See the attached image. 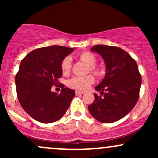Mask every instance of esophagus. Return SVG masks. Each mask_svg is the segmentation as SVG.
<instances>
[{
  "label": "esophagus",
  "mask_w": 158,
  "mask_h": 158,
  "mask_svg": "<svg viewBox=\"0 0 158 158\" xmlns=\"http://www.w3.org/2000/svg\"><path fill=\"white\" fill-rule=\"evenodd\" d=\"M85 93L82 91H79V90H76V95H81V94H84Z\"/></svg>",
  "instance_id": "34e87169"
}]
</instances>
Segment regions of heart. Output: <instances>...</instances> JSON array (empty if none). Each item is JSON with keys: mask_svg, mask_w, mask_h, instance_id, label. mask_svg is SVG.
<instances>
[{"mask_svg": "<svg viewBox=\"0 0 158 158\" xmlns=\"http://www.w3.org/2000/svg\"><path fill=\"white\" fill-rule=\"evenodd\" d=\"M78 58L89 66V70L95 75L99 76L102 73V70L96 65L97 58L92 52L85 51L78 55ZM71 69V61L70 57H65L61 63V70L63 75H68ZM95 81L94 76L88 74L84 77H74L68 81V87L77 90H85L88 89Z\"/></svg>", "mask_w": 158, "mask_h": 158, "instance_id": "1", "label": "heart"}]
</instances>
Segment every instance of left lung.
<instances>
[{
	"label": "left lung",
	"mask_w": 158,
	"mask_h": 158,
	"mask_svg": "<svg viewBox=\"0 0 158 158\" xmlns=\"http://www.w3.org/2000/svg\"><path fill=\"white\" fill-rule=\"evenodd\" d=\"M91 51L99 53L106 65L104 79L95 89L94 102L88 106L90 114L98 121L111 123L123 118L139 99L141 75L135 59L118 47L98 44Z\"/></svg>",
	"instance_id": "1"
}]
</instances>
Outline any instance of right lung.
Wrapping results in <instances>:
<instances>
[{"label": "right lung", "instance_id": "1", "mask_svg": "<svg viewBox=\"0 0 158 158\" xmlns=\"http://www.w3.org/2000/svg\"><path fill=\"white\" fill-rule=\"evenodd\" d=\"M73 48L44 47L29 52L21 61L15 76L17 97L23 109L42 123L56 122L63 117L75 97V90L59 82L61 63ZM60 85H59L58 84ZM52 85L61 93L51 91Z\"/></svg>", "mask_w": 158, "mask_h": 158}]
</instances>
